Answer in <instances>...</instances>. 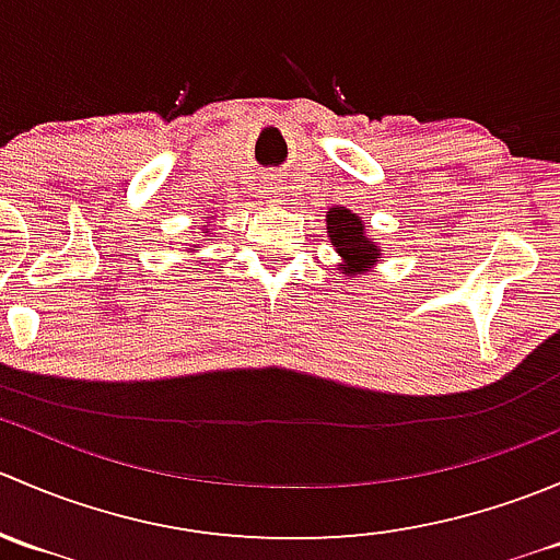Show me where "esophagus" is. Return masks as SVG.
Listing matches in <instances>:
<instances>
[{"label": "esophagus", "mask_w": 560, "mask_h": 560, "mask_svg": "<svg viewBox=\"0 0 560 560\" xmlns=\"http://www.w3.org/2000/svg\"><path fill=\"white\" fill-rule=\"evenodd\" d=\"M268 191H270V195H273V197H281V191H284V186H281V180H270Z\"/></svg>", "instance_id": "1"}]
</instances>
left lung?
Wrapping results in <instances>:
<instances>
[{
	"mask_svg": "<svg viewBox=\"0 0 560 560\" xmlns=\"http://www.w3.org/2000/svg\"><path fill=\"white\" fill-rule=\"evenodd\" d=\"M327 224V238H330L332 248L341 257L338 270L352 279L369 273L371 268L380 265L382 246L376 244V238L365 235V224L358 213H352L349 208L336 206L325 213Z\"/></svg>",
	"mask_w": 560,
	"mask_h": 560,
	"instance_id": "1",
	"label": "left lung"
}]
</instances>
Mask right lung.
<instances>
[{"instance_id": "right-lung-1", "label": "right lung", "mask_w": 560, "mask_h": 560, "mask_svg": "<svg viewBox=\"0 0 560 560\" xmlns=\"http://www.w3.org/2000/svg\"><path fill=\"white\" fill-rule=\"evenodd\" d=\"M208 219V217H206ZM202 228H206V233H208V224H202ZM208 241H211V238H208ZM197 248H200V246H195V248H191V252H197Z\"/></svg>"}]
</instances>
